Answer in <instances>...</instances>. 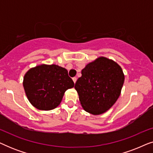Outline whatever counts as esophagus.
Returning a JSON list of instances; mask_svg holds the SVG:
<instances>
[{"mask_svg":"<svg viewBox=\"0 0 153 153\" xmlns=\"http://www.w3.org/2000/svg\"><path fill=\"white\" fill-rule=\"evenodd\" d=\"M72 80H73V81H74V83H76V77H73Z\"/></svg>","mask_w":153,"mask_h":153,"instance_id":"obj_1","label":"esophagus"}]
</instances>
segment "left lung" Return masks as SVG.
Returning <instances> with one entry per match:
<instances>
[{"mask_svg":"<svg viewBox=\"0 0 153 153\" xmlns=\"http://www.w3.org/2000/svg\"><path fill=\"white\" fill-rule=\"evenodd\" d=\"M75 83L79 101L85 111L99 115L109 109L120 95L125 76L116 62L100 57L81 70Z\"/></svg>","mask_w":153,"mask_h":153,"instance_id":"left-lung-1","label":"left lung"}]
</instances>
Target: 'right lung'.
I'll list each match as a JSON object with an SVG mask.
<instances>
[{
	"instance_id": "right-lung-1",
	"label": "right lung",
	"mask_w": 153,
	"mask_h": 153,
	"mask_svg": "<svg viewBox=\"0 0 153 153\" xmlns=\"http://www.w3.org/2000/svg\"><path fill=\"white\" fill-rule=\"evenodd\" d=\"M23 85L33 106L49 111L59 105L65 92L74 87V83L66 69L56 65H41L26 72Z\"/></svg>"
}]
</instances>
